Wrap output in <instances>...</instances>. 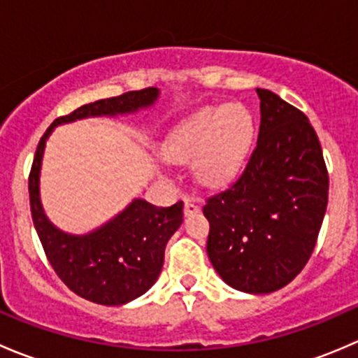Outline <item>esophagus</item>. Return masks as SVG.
I'll return each mask as SVG.
<instances>
[{
    "instance_id": "34e87169",
    "label": "esophagus",
    "mask_w": 358,
    "mask_h": 358,
    "mask_svg": "<svg viewBox=\"0 0 358 358\" xmlns=\"http://www.w3.org/2000/svg\"><path fill=\"white\" fill-rule=\"evenodd\" d=\"M199 213V206L192 201H185V208H183V215L185 216H194Z\"/></svg>"
}]
</instances>
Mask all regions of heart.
Segmentation results:
<instances>
[{
    "instance_id": "b5f03b06",
    "label": "heart",
    "mask_w": 358,
    "mask_h": 358,
    "mask_svg": "<svg viewBox=\"0 0 358 358\" xmlns=\"http://www.w3.org/2000/svg\"><path fill=\"white\" fill-rule=\"evenodd\" d=\"M255 138V117L244 103L204 107L180 126L164 143L169 161L194 159V176L202 185H220L232 178L246 161Z\"/></svg>"
}]
</instances>
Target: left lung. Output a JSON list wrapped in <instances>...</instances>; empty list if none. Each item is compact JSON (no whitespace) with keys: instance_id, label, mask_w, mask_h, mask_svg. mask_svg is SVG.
Listing matches in <instances>:
<instances>
[{"instance_id":"left-lung-1","label":"left lung","mask_w":358,"mask_h":358,"mask_svg":"<svg viewBox=\"0 0 358 358\" xmlns=\"http://www.w3.org/2000/svg\"><path fill=\"white\" fill-rule=\"evenodd\" d=\"M239 178L206 199L208 251L223 282L248 294L287 286L308 262L327 208L329 176L308 117L270 90Z\"/></svg>"}]
</instances>
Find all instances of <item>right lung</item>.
<instances>
[{"instance_id":"add662e5","label":"right lung","mask_w":358,"mask_h":358,"mask_svg":"<svg viewBox=\"0 0 358 358\" xmlns=\"http://www.w3.org/2000/svg\"><path fill=\"white\" fill-rule=\"evenodd\" d=\"M157 88L129 92L114 99L88 103L55 119L36 149L29 175L32 222L48 262L71 291L99 305L119 306L145 294L161 273L164 249L183 222V202L157 208L135 197L114 218L88 234H69L46 216L39 192L46 140L60 124L88 117H117L150 109L159 99Z\"/></svg>"}]
</instances>
